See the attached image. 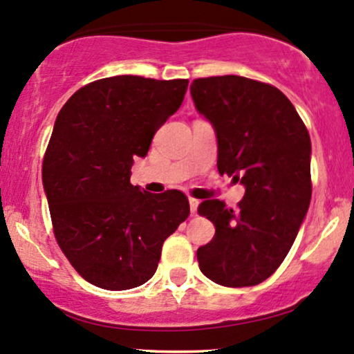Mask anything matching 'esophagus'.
I'll use <instances>...</instances> for the list:
<instances>
[{"mask_svg":"<svg viewBox=\"0 0 354 354\" xmlns=\"http://www.w3.org/2000/svg\"><path fill=\"white\" fill-rule=\"evenodd\" d=\"M198 205H200V201L194 200V198H189V211H191V214H196Z\"/></svg>","mask_w":354,"mask_h":354,"instance_id":"esophagus-1","label":"esophagus"}]
</instances>
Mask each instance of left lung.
<instances>
[{"mask_svg": "<svg viewBox=\"0 0 354 354\" xmlns=\"http://www.w3.org/2000/svg\"><path fill=\"white\" fill-rule=\"evenodd\" d=\"M189 89L216 135L219 174L245 186L236 211L219 200L198 206L216 228L198 248L200 270L221 286H254L281 265L310 208V135L271 84L226 75L194 80Z\"/></svg>", "mask_w": 354, "mask_h": 354, "instance_id": "obj_1", "label": "left lung"}]
</instances>
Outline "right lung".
<instances>
[{"label": "right lung", "instance_id": "1", "mask_svg": "<svg viewBox=\"0 0 354 354\" xmlns=\"http://www.w3.org/2000/svg\"><path fill=\"white\" fill-rule=\"evenodd\" d=\"M188 80L113 76L86 84L64 103L43 160L53 230L88 283L131 290L156 273L165 239L188 218L178 189L133 186L131 166L178 111Z\"/></svg>", "mask_w": 354, "mask_h": 354}]
</instances>
